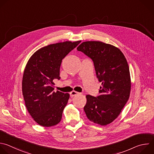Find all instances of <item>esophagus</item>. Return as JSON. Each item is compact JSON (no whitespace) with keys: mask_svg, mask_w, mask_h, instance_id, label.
<instances>
[{"mask_svg":"<svg viewBox=\"0 0 154 154\" xmlns=\"http://www.w3.org/2000/svg\"><path fill=\"white\" fill-rule=\"evenodd\" d=\"M78 94H79V92H76V91H72V92H70V96H71V97H74V96H75V95H77Z\"/></svg>","mask_w":154,"mask_h":154,"instance_id":"esophagus-1","label":"esophagus"}]
</instances>
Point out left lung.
Wrapping results in <instances>:
<instances>
[{
	"instance_id": "left-lung-1",
	"label": "left lung",
	"mask_w": 154,
	"mask_h": 154,
	"mask_svg": "<svg viewBox=\"0 0 154 154\" xmlns=\"http://www.w3.org/2000/svg\"><path fill=\"white\" fill-rule=\"evenodd\" d=\"M77 49L92 60L102 85L100 95L86 96L84 111L91 122L107 125L118 117L129 98L131 82L127 60L118 48L101 42H84Z\"/></svg>"
}]
</instances>
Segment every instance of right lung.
<instances>
[{
	"mask_svg": "<svg viewBox=\"0 0 154 154\" xmlns=\"http://www.w3.org/2000/svg\"><path fill=\"white\" fill-rule=\"evenodd\" d=\"M81 41L51 44L32 55L25 66L22 93L26 109L39 125L58 124L69 98L68 93L54 91V79L59 80L62 60Z\"/></svg>",
	"mask_w": 154,
	"mask_h": 154,
	"instance_id": "1",
	"label": "right lung"
}]
</instances>
